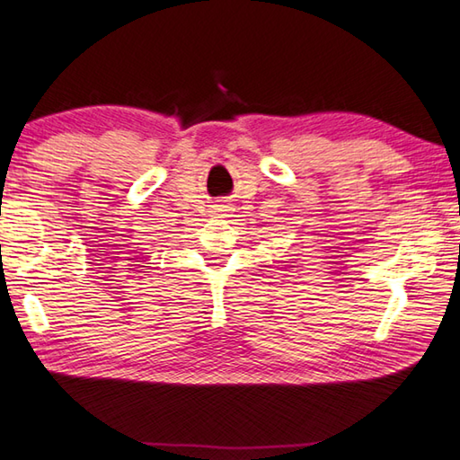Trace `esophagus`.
Masks as SVG:
<instances>
[{"instance_id": "obj_1", "label": "esophagus", "mask_w": 460, "mask_h": 460, "mask_svg": "<svg viewBox=\"0 0 460 460\" xmlns=\"http://www.w3.org/2000/svg\"><path fill=\"white\" fill-rule=\"evenodd\" d=\"M222 208H226V206H222ZM226 212H228V209H220V216H228Z\"/></svg>"}]
</instances>
